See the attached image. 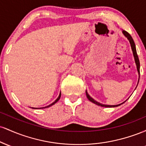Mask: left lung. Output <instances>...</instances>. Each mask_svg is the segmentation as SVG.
Returning <instances> with one entry per match:
<instances>
[{"instance_id": "left-lung-1", "label": "left lung", "mask_w": 146, "mask_h": 146, "mask_svg": "<svg viewBox=\"0 0 146 146\" xmlns=\"http://www.w3.org/2000/svg\"><path fill=\"white\" fill-rule=\"evenodd\" d=\"M123 33L125 35V37H127V38H128V39L129 40V41H130V45H131V47H132V52H133L134 57H135V62H136V64H137V71H138L139 75V74H140V71H139V68H140V63H139V60L138 56H137L136 47H135V42H134V40H133V39H132V36L130 35V33H128V32H127L126 31H124V30H123ZM86 94L87 98L88 99V100H90V102H93V103L95 104H97V105H98V106H102V107H117V106H120L121 104H123V103H122V104H118V105H113V106L102 104L99 103V102H96V101H95V100H93V99L91 97H90L89 95H88V93H87L86 90ZM123 103H124V102H123Z\"/></svg>"}]
</instances>
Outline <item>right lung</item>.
I'll return each mask as SVG.
<instances>
[{
	"mask_svg": "<svg viewBox=\"0 0 146 146\" xmlns=\"http://www.w3.org/2000/svg\"><path fill=\"white\" fill-rule=\"evenodd\" d=\"M60 97H61V93H60V95H59V97H58V98H57V100H56V101H55L54 102H53V103L51 104H50V105H48V106H46V107H43V108H48V107H50V106H53V104H55L58 101V100H60Z\"/></svg>",
	"mask_w": 146,
	"mask_h": 146,
	"instance_id": "right-lung-1",
	"label": "right lung"
}]
</instances>
